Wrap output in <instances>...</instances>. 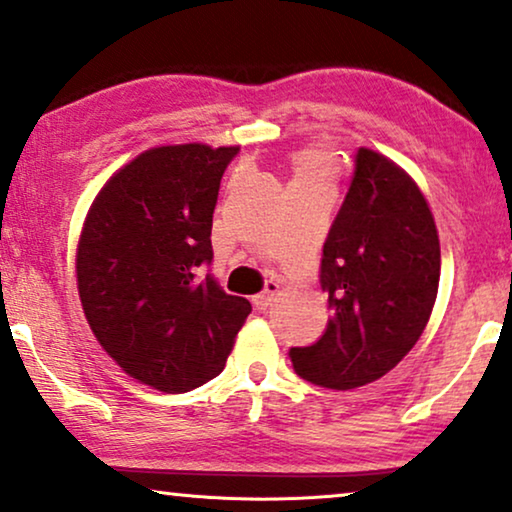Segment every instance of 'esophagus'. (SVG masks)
<instances>
[{
	"label": "esophagus",
	"instance_id": "34e87169",
	"mask_svg": "<svg viewBox=\"0 0 512 512\" xmlns=\"http://www.w3.org/2000/svg\"><path fill=\"white\" fill-rule=\"evenodd\" d=\"M278 292H280V285L276 283V280H266L264 290L253 297V304H255L257 311H264L266 306H271V301H273V297H276Z\"/></svg>",
	"mask_w": 512,
	"mask_h": 512
}]
</instances>
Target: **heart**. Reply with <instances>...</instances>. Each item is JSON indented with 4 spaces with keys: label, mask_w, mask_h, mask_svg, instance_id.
<instances>
[{
    "label": "heart",
    "mask_w": 512,
    "mask_h": 512,
    "mask_svg": "<svg viewBox=\"0 0 512 512\" xmlns=\"http://www.w3.org/2000/svg\"><path fill=\"white\" fill-rule=\"evenodd\" d=\"M292 181L290 192L299 190H331L341 171V157L325 143L299 148L290 157Z\"/></svg>",
    "instance_id": "heart-1"
}]
</instances>
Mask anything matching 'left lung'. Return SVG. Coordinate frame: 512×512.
<instances>
[{
    "instance_id": "obj_1",
    "label": "left lung",
    "mask_w": 512,
    "mask_h": 512,
    "mask_svg": "<svg viewBox=\"0 0 512 512\" xmlns=\"http://www.w3.org/2000/svg\"><path fill=\"white\" fill-rule=\"evenodd\" d=\"M441 246L427 199L406 171L359 148L355 176L327 234L320 285L331 320L294 371L329 390H352L392 371L427 327Z\"/></svg>"
}]
</instances>
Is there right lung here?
I'll return each mask as SVG.
<instances>
[{"label": "right lung", "mask_w": 512, "mask_h": 512, "mask_svg": "<svg viewBox=\"0 0 512 512\" xmlns=\"http://www.w3.org/2000/svg\"><path fill=\"white\" fill-rule=\"evenodd\" d=\"M236 153L201 143L146 150L85 218L76 278L88 325L122 371L160 392L218 376L253 311L204 276L220 181Z\"/></svg>", "instance_id": "add662e5"}]
</instances>
